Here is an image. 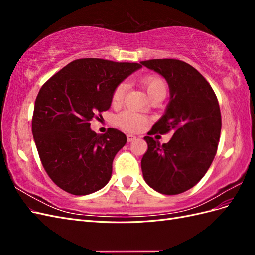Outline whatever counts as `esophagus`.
I'll return each instance as SVG.
<instances>
[{
	"label": "esophagus",
	"mask_w": 255,
	"mask_h": 255,
	"mask_svg": "<svg viewBox=\"0 0 255 255\" xmlns=\"http://www.w3.org/2000/svg\"><path fill=\"white\" fill-rule=\"evenodd\" d=\"M127 138H128V142H132V141H134V140L136 139V136H134V135H130V134H128V135L127 136Z\"/></svg>",
	"instance_id": "34e87169"
}]
</instances>
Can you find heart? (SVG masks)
I'll use <instances>...</instances> for the list:
<instances>
[{"label":"heart","mask_w":255,"mask_h":255,"mask_svg":"<svg viewBox=\"0 0 255 255\" xmlns=\"http://www.w3.org/2000/svg\"><path fill=\"white\" fill-rule=\"evenodd\" d=\"M140 83L142 86L145 88L146 92H148L149 97L159 94V92H165L166 94V85L164 81L158 76L155 75H148L144 76L140 80ZM127 91V84L120 83L116 86V88L113 91L112 96V102L114 105H119L123 97L126 95ZM146 122V118L144 116L135 113L133 111H126L121 113L117 117V125L122 128L123 129L128 130V132H136L139 130Z\"/></svg>","instance_id":"obj_1"}]
</instances>
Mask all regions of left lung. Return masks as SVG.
Here are the masks:
<instances>
[{"label": "left lung", "mask_w": 255, "mask_h": 255, "mask_svg": "<svg viewBox=\"0 0 255 255\" xmlns=\"http://www.w3.org/2000/svg\"><path fill=\"white\" fill-rule=\"evenodd\" d=\"M141 65L166 80L170 100L148 135L172 133L160 144L150 136L141 159L145 183L163 195H179L202 179L216 155L221 114L215 92L203 75L179 59H151Z\"/></svg>", "instance_id": "left-lung-1"}]
</instances>
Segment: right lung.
I'll use <instances>...</instances> for the list:
<instances>
[{
  "label": "right lung",
  "mask_w": 255,
  "mask_h": 255,
  "mask_svg": "<svg viewBox=\"0 0 255 255\" xmlns=\"http://www.w3.org/2000/svg\"><path fill=\"white\" fill-rule=\"evenodd\" d=\"M141 67L100 58L76 59L41 87L32 130L44 170L59 188L86 196L110 182L113 160L127 143V136L112 128L98 135L89 121L110 109L116 86Z\"/></svg>",
  "instance_id": "1"
}]
</instances>
